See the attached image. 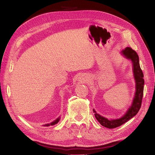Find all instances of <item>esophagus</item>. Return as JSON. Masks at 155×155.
Wrapping results in <instances>:
<instances>
[{
	"label": "esophagus",
	"mask_w": 155,
	"mask_h": 155,
	"mask_svg": "<svg viewBox=\"0 0 155 155\" xmlns=\"http://www.w3.org/2000/svg\"><path fill=\"white\" fill-rule=\"evenodd\" d=\"M78 81H79L80 83H85L87 81V78L84 75H80L78 77Z\"/></svg>",
	"instance_id": "34e87169"
}]
</instances>
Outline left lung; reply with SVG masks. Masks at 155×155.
Listing matches in <instances>:
<instances>
[{
    "label": "left lung",
    "mask_w": 155,
    "mask_h": 155,
    "mask_svg": "<svg viewBox=\"0 0 155 155\" xmlns=\"http://www.w3.org/2000/svg\"><path fill=\"white\" fill-rule=\"evenodd\" d=\"M121 54L127 59L130 60L132 63V70L134 73V78L135 81V93L133 99L132 106L130 107L125 114L118 119H107L98 114L95 109H93L95 116L97 121L101 125L108 128H114L118 127L125 123L130 120L134 116L137 114L141 106L142 97H143V91L144 80V75L142 72L140 64L139 58L137 53L131 48L127 47L121 51Z\"/></svg>",
    "instance_id": "left-lung-1"
}]
</instances>
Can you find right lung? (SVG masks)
<instances>
[{"label": "right lung", "instance_id": "obj_1", "mask_svg": "<svg viewBox=\"0 0 155 155\" xmlns=\"http://www.w3.org/2000/svg\"><path fill=\"white\" fill-rule=\"evenodd\" d=\"M60 117H58L57 119H56V120H55L54 121H53V122H51V123H49V124L45 125L44 126L49 127V126H50V125H55V124H57V123H58V121H60Z\"/></svg>", "mask_w": 155, "mask_h": 155}]
</instances>
